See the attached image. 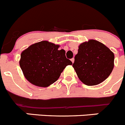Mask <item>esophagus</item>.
<instances>
[{
	"mask_svg": "<svg viewBox=\"0 0 125 125\" xmlns=\"http://www.w3.org/2000/svg\"><path fill=\"white\" fill-rule=\"evenodd\" d=\"M71 61H72V63H74V58H73V59H71Z\"/></svg>",
	"mask_w": 125,
	"mask_h": 125,
	"instance_id": "esophagus-1",
	"label": "esophagus"
}]
</instances>
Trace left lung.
<instances>
[{"instance_id":"8db88e82","label":"left lung","mask_w":125,"mask_h":125,"mask_svg":"<svg viewBox=\"0 0 125 125\" xmlns=\"http://www.w3.org/2000/svg\"><path fill=\"white\" fill-rule=\"evenodd\" d=\"M114 66V54L107 46L91 39L79 45L73 64L79 79L87 86L103 82Z\"/></svg>"}]
</instances>
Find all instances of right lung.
<instances>
[{
    "label": "right lung",
    "mask_w": 125,
    "mask_h": 125,
    "mask_svg": "<svg viewBox=\"0 0 125 125\" xmlns=\"http://www.w3.org/2000/svg\"><path fill=\"white\" fill-rule=\"evenodd\" d=\"M47 41L30 45L21 53L20 66L26 80L35 86L47 87L55 82L67 65L65 51Z\"/></svg>",
    "instance_id": "right-lung-1"
}]
</instances>
